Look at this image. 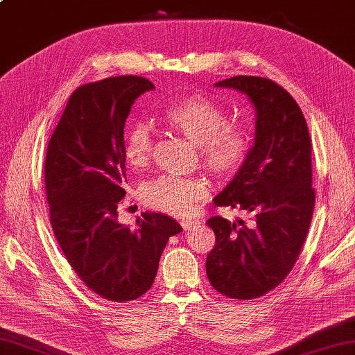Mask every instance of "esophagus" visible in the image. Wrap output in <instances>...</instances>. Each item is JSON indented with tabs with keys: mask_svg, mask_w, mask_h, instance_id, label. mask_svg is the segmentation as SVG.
Returning a JSON list of instances; mask_svg holds the SVG:
<instances>
[{
	"mask_svg": "<svg viewBox=\"0 0 355 355\" xmlns=\"http://www.w3.org/2000/svg\"><path fill=\"white\" fill-rule=\"evenodd\" d=\"M197 223H198V221H196V220H182V221H180V225H182L184 231H189V229L192 226H196Z\"/></svg>",
	"mask_w": 355,
	"mask_h": 355,
	"instance_id": "34e87169",
	"label": "esophagus"
}]
</instances>
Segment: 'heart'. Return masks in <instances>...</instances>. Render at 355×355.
<instances>
[{"mask_svg":"<svg viewBox=\"0 0 355 355\" xmlns=\"http://www.w3.org/2000/svg\"><path fill=\"white\" fill-rule=\"evenodd\" d=\"M162 120L198 146L203 168L220 180L234 178L251 158L254 132L246 123H231L225 109L203 95H184L163 109ZM124 157L130 168L143 169L154 154V134L148 123L132 121L124 132ZM209 196L198 178L162 175L143 186L141 197L152 209L187 215Z\"/></svg>","mask_w":355,"mask_h":355,"instance_id":"heart-1","label":"heart"}]
</instances>
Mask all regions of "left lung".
<instances>
[{
	"mask_svg": "<svg viewBox=\"0 0 355 355\" xmlns=\"http://www.w3.org/2000/svg\"><path fill=\"white\" fill-rule=\"evenodd\" d=\"M215 86L246 94L257 112L251 158L214 200L252 220L241 227L218 215L206 221L215 234L206 274L220 294L252 300L286 279L306 240L315 205L312 144L302 109L272 80L239 75Z\"/></svg>",
	"mask_w": 355,
	"mask_h": 355,
	"instance_id": "1",
	"label": "left lung"
}]
</instances>
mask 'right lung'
<instances>
[{"mask_svg": "<svg viewBox=\"0 0 355 355\" xmlns=\"http://www.w3.org/2000/svg\"><path fill=\"white\" fill-rule=\"evenodd\" d=\"M152 89L137 75L75 89L44 162L49 215L62 254L90 291L118 303L148 293L166 243L183 231L157 212H144L135 229L116 221L126 196L124 123L134 101Z\"/></svg>", "mask_w": 355, "mask_h": 355, "instance_id": "add662e5", "label": "right lung"}]
</instances>
